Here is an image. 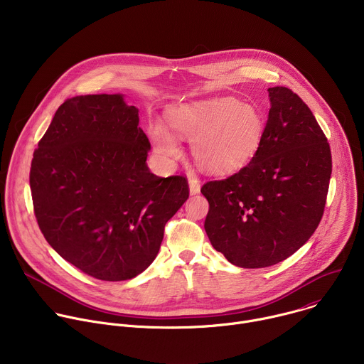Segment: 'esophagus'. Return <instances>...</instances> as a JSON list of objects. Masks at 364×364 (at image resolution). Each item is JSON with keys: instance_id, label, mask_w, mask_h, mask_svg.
<instances>
[{"instance_id": "obj_1", "label": "esophagus", "mask_w": 364, "mask_h": 364, "mask_svg": "<svg viewBox=\"0 0 364 364\" xmlns=\"http://www.w3.org/2000/svg\"><path fill=\"white\" fill-rule=\"evenodd\" d=\"M188 188H190V194L200 193V181L196 176L188 177Z\"/></svg>"}]
</instances>
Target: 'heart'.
<instances>
[{
    "mask_svg": "<svg viewBox=\"0 0 364 364\" xmlns=\"http://www.w3.org/2000/svg\"><path fill=\"white\" fill-rule=\"evenodd\" d=\"M168 122L177 135L193 139L196 163L213 174L243 167L257 151L265 129L261 112L232 96L184 103L168 112ZM149 135L166 157L178 152L176 136L163 124H151Z\"/></svg>",
    "mask_w": 364,
    "mask_h": 364,
    "instance_id": "obj_1",
    "label": "heart"
}]
</instances>
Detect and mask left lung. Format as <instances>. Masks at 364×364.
Masks as SVG:
<instances>
[{
    "label": "left lung",
    "instance_id": "1",
    "mask_svg": "<svg viewBox=\"0 0 364 364\" xmlns=\"http://www.w3.org/2000/svg\"><path fill=\"white\" fill-rule=\"evenodd\" d=\"M271 109L250 163L201 187L204 229L240 268L272 267L295 253L323 218L331 151L316 117L291 89L269 87Z\"/></svg>",
    "mask_w": 364,
    "mask_h": 364
}]
</instances>
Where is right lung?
Here are the masks:
<instances>
[{"label":"right lung","instance_id":"obj_1","mask_svg":"<svg viewBox=\"0 0 364 364\" xmlns=\"http://www.w3.org/2000/svg\"><path fill=\"white\" fill-rule=\"evenodd\" d=\"M125 96L85 95L56 111L34 151L30 188L48 245L82 272L127 281L159 255L166 223L188 198L181 176L146 166L149 141Z\"/></svg>","mask_w":364,"mask_h":364}]
</instances>
